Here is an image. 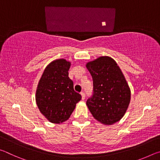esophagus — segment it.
Instances as JSON below:
<instances>
[{
	"instance_id": "obj_1",
	"label": "esophagus",
	"mask_w": 160,
	"mask_h": 160,
	"mask_svg": "<svg viewBox=\"0 0 160 160\" xmlns=\"http://www.w3.org/2000/svg\"><path fill=\"white\" fill-rule=\"evenodd\" d=\"M80 94H81V97H82V100L85 99V94L84 93V92H81Z\"/></svg>"
}]
</instances>
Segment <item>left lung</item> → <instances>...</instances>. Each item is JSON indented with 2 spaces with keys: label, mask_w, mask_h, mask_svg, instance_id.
Segmentation results:
<instances>
[{
  "label": "left lung",
  "mask_w": 160,
  "mask_h": 160,
  "mask_svg": "<svg viewBox=\"0 0 160 160\" xmlns=\"http://www.w3.org/2000/svg\"><path fill=\"white\" fill-rule=\"evenodd\" d=\"M93 80V95L86 102L94 119L104 125L118 122L131 102V89L120 68L109 56L88 62Z\"/></svg>",
  "instance_id": "left-lung-1"
}]
</instances>
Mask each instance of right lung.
I'll return each instance as SVG.
<instances>
[{
    "mask_svg": "<svg viewBox=\"0 0 160 160\" xmlns=\"http://www.w3.org/2000/svg\"><path fill=\"white\" fill-rule=\"evenodd\" d=\"M70 66L71 63L64 58L51 61L38 82L35 94L37 105L51 123L60 124L66 121L81 99L68 77Z\"/></svg>",
    "mask_w": 160,
    "mask_h": 160,
    "instance_id": "1",
    "label": "right lung"
}]
</instances>
